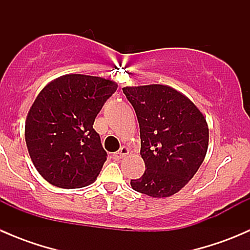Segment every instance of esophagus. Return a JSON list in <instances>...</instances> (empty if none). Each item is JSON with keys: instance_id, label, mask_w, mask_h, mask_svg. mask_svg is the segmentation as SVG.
<instances>
[{"instance_id": "1", "label": "esophagus", "mask_w": 250, "mask_h": 250, "mask_svg": "<svg viewBox=\"0 0 250 250\" xmlns=\"http://www.w3.org/2000/svg\"><path fill=\"white\" fill-rule=\"evenodd\" d=\"M128 153V148L125 147V146H122V147L120 148V150L117 151V152H115V153H112V158L115 161H118V160H121V158L123 157V156H125Z\"/></svg>"}]
</instances>
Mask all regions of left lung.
<instances>
[{
  "mask_svg": "<svg viewBox=\"0 0 250 250\" xmlns=\"http://www.w3.org/2000/svg\"><path fill=\"white\" fill-rule=\"evenodd\" d=\"M140 127L145 172L132 179L133 190L169 197L192 179L208 148L206 118L191 100L162 84L123 88Z\"/></svg>",
  "mask_w": 250,
  "mask_h": 250,
  "instance_id": "left-lung-1",
  "label": "left lung"
}]
</instances>
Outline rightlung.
Listing matches in <instances>:
<instances>
[{"instance_id":"add662e5","label":"right lung","mask_w":250,"mask_h":250,"mask_svg":"<svg viewBox=\"0 0 250 250\" xmlns=\"http://www.w3.org/2000/svg\"><path fill=\"white\" fill-rule=\"evenodd\" d=\"M116 89L117 84L105 78L66 75L41 90L27 115L25 141L48 183L78 188L99 175L107 153L93 125Z\"/></svg>"}]
</instances>
